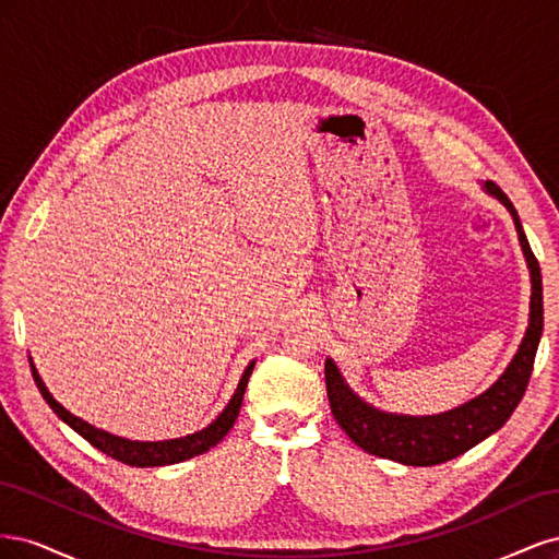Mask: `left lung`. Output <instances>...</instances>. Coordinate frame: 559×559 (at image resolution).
Wrapping results in <instances>:
<instances>
[{
	"label": "left lung",
	"instance_id": "left-lung-1",
	"mask_svg": "<svg viewBox=\"0 0 559 559\" xmlns=\"http://www.w3.org/2000/svg\"><path fill=\"white\" fill-rule=\"evenodd\" d=\"M487 191L497 195L509 212L520 235V245L532 273V312L530 329L506 373L487 389L485 394L433 417H403L386 415L370 408L352 389L345 384L343 376L331 359H326V394L331 403V413L345 433L368 454L382 456V460L401 462L408 466H436L464 454L473 445H478L489 433H495L513 415L518 403L524 396L530 384L534 357L538 349L540 333H544V284H540V265L522 230L520 216L495 181H487Z\"/></svg>",
	"mask_w": 559,
	"mask_h": 559
}]
</instances>
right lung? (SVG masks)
Wrapping results in <instances>:
<instances>
[{"label":"right lung","instance_id":"right-lung-1","mask_svg":"<svg viewBox=\"0 0 559 559\" xmlns=\"http://www.w3.org/2000/svg\"><path fill=\"white\" fill-rule=\"evenodd\" d=\"M29 368H32V378H35L44 401L50 405V411H53L64 421V425H70L79 436L86 438L93 448L103 450L105 454L111 456V460H118V462L130 464V466H165V464H177L183 460H191V456H195V454L207 452L230 431V427L235 425V419H238V413H240L245 389H247L249 376L253 370V361L247 366L238 389H235L230 403L226 405V411L218 415L207 429H202V431L191 433L186 438H175V441H160V443L126 441V438H118L103 429H95L93 425H88V421H83V419L74 417L70 411H64L62 405L48 394V389L44 386L35 364H29Z\"/></svg>","mask_w":559,"mask_h":559}]
</instances>
